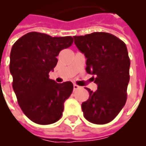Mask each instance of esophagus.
<instances>
[{"label": "esophagus", "instance_id": "obj_1", "mask_svg": "<svg viewBox=\"0 0 146 146\" xmlns=\"http://www.w3.org/2000/svg\"><path fill=\"white\" fill-rule=\"evenodd\" d=\"M80 88V87L78 85H76V84H73V89L74 90H78V89Z\"/></svg>", "mask_w": 146, "mask_h": 146}]
</instances>
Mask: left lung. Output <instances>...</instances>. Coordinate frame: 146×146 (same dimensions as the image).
<instances>
[{
	"label": "left lung",
	"mask_w": 146,
	"mask_h": 146,
	"mask_svg": "<svg viewBox=\"0 0 146 146\" xmlns=\"http://www.w3.org/2000/svg\"><path fill=\"white\" fill-rule=\"evenodd\" d=\"M74 43L84 54L86 71L98 85L96 92L86 88L88 100L81 105L84 116L91 123L105 124L112 121L127 101L130 58L124 42L113 34L95 32L74 36Z\"/></svg>",
	"instance_id": "left-lung-1"
}]
</instances>
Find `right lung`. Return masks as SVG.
<instances>
[{"label": "right lung", "instance_id": "right-lung-1", "mask_svg": "<svg viewBox=\"0 0 146 146\" xmlns=\"http://www.w3.org/2000/svg\"><path fill=\"white\" fill-rule=\"evenodd\" d=\"M73 42L70 36L52 37L30 32L11 48L9 69L12 88L21 110L33 122L51 124L62 116L64 102L73 92V84H58L48 74L56 66L59 52Z\"/></svg>", "mask_w": 146, "mask_h": 146}]
</instances>
